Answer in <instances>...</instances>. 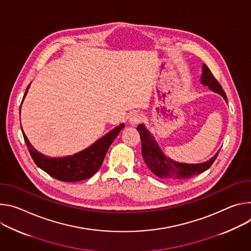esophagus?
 <instances>
[{
    "label": "esophagus",
    "instance_id": "obj_1",
    "mask_svg": "<svg viewBox=\"0 0 251 251\" xmlns=\"http://www.w3.org/2000/svg\"><path fill=\"white\" fill-rule=\"evenodd\" d=\"M142 121H143V116L140 113H134L129 117V124L133 126L140 124Z\"/></svg>",
    "mask_w": 251,
    "mask_h": 251
}]
</instances>
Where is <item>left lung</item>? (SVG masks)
<instances>
[{
    "instance_id": "1",
    "label": "left lung",
    "mask_w": 251,
    "mask_h": 251,
    "mask_svg": "<svg viewBox=\"0 0 251 251\" xmlns=\"http://www.w3.org/2000/svg\"><path fill=\"white\" fill-rule=\"evenodd\" d=\"M201 82L203 86H207L212 92L220 95L227 102L225 91L222 90L219 82L215 79L209 69L204 64L202 65ZM136 129L141 135L144 160L149 166V169L160 178H188L196 175H200L210 168L220 151L219 150L211 158L201 163L178 162L164 154L154 140L153 135L145 125H138Z\"/></svg>"
}]
</instances>
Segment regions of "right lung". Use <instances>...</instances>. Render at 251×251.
Masks as SVG:
<instances>
[{"instance_id": "right-lung-1", "label": "right lung", "mask_w": 251, "mask_h": 251, "mask_svg": "<svg viewBox=\"0 0 251 251\" xmlns=\"http://www.w3.org/2000/svg\"><path fill=\"white\" fill-rule=\"evenodd\" d=\"M30 86L31 83L26 88L23 100L26 96ZM124 127L125 124H121L99 138L97 142H95L89 148L73 155H67L64 157H50L43 154L32 146L25 132H23V135L32 158L41 170L46 172L53 178H57L62 181L75 182L87 179L93 176L99 171L108 148L110 147L111 143L115 141V138L118 136L121 129Z\"/></svg>"}]
</instances>
